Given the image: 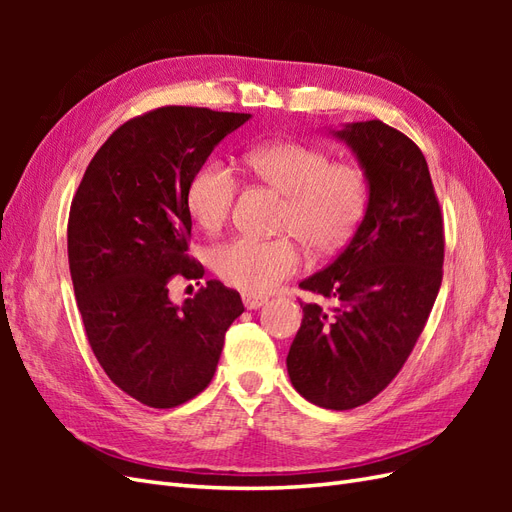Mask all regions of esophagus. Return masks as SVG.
Wrapping results in <instances>:
<instances>
[{
    "mask_svg": "<svg viewBox=\"0 0 512 512\" xmlns=\"http://www.w3.org/2000/svg\"><path fill=\"white\" fill-rule=\"evenodd\" d=\"M267 303L265 297H258V294H252V292H243V305L247 309H258Z\"/></svg>",
    "mask_w": 512,
    "mask_h": 512,
    "instance_id": "1",
    "label": "esophagus"
}]
</instances>
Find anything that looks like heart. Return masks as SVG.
I'll use <instances>...</instances> for the list:
<instances>
[{
    "label": "heart",
    "mask_w": 512,
    "mask_h": 512,
    "mask_svg": "<svg viewBox=\"0 0 512 512\" xmlns=\"http://www.w3.org/2000/svg\"><path fill=\"white\" fill-rule=\"evenodd\" d=\"M250 173L284 196L277 228L288 230L316 254L344 247L365 218L369 183L363 168L331 162L303 143H271L245 156ZM239 181L222 162H207L190 179L185 205L194 222L220 230L235 205ZM211 267L224 282L252 294L280 286L301 267V250L290 237L271 241L237 237L213 247Z\"/></svg>",
    "instance_id": "1"
}]
</instances>
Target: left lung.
Instances as JSON below:
<instances>
[{
  "label": "left lung",
  "instance_id": "left-lung-1",
  "mask_svg": "<svg viewBox=\"0 0 512 512\" xmlns=\"http://www.w3.org/2000/svg\"><path fill=\"white\" fill-rule=\"evenodd\" d=\"M329 134L359 160L369 203L344 252L299 284L333 305L301 303L286 367L307 401L350 410L386 389L423 333L442 284L444 228L427 160L406 134L378 119Z\"/></svg>",
  "mask_w": 512,
  "mask_h": 512
}]
</instances>
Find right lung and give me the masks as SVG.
I'll return each mask as SVG.
<instances>
[{"label":"right lung","instance_id":"add662e5","mask_svg":"<svg viewBox=\"0 0 512 512\" xmlns=\"http://www.w3.org/2000/svg\"><path fill=\"white\" fill-rule=\"evenodd\" d=\"M252 115L164 106L119 126L89 162L68 220V260L89 346L123 393L175 408L211 382L237 290L209 280L175 305L168 284L198 280L188 256L190 179Z\"/></svg>","mask_w":512,"mask_h":512}]
</instances>
